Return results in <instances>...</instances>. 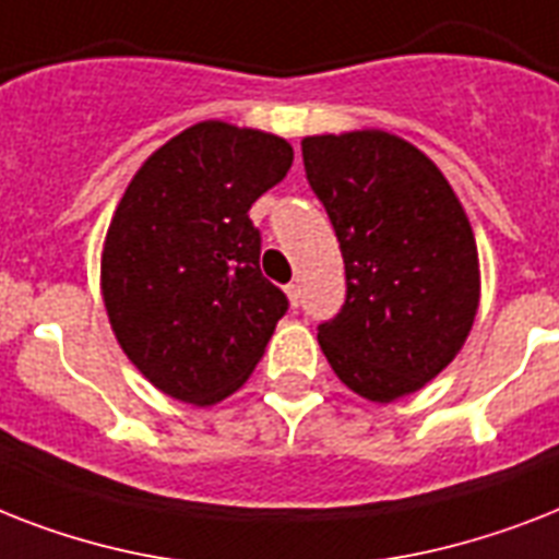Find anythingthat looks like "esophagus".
I'll use <instances>...</instances> for the list:
<instances>
[{
  "instance_id": "obj_1",
  "label": "esophagus",
  "mask_w": 559,
  "mask_h": 559,
  "mask_svg": "<svg viewBox=\"0 0 559 559\" xmlns=\"http://www.w3.org/2000/svg\"><path fill=\"white\" fill-rule=\"evenodd\" d=\"M287 296H289V305L293 307L301 305V284H298V281L287 284Z\"/></svg>"
}]
</instances>
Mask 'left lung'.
Segmentation results:
<instances>
[{
    "label": "left lung",
    "instance_id": "8db88e82",
    "mask_svg": "<svg viewBox=\"0 0 559 559\" xmlns=\"http://www.w3.org/2000/svg\"><path fill=\"white\" fill-rule=\"evenodd\" d=\"M301 156L345 261V301L319 324L324 357L377 403L424 389L476 319V237L459 197L397 135H313Z\"/></svg>",
    "mask_w": 559,
    "mask_h": 559
}]
</instances>
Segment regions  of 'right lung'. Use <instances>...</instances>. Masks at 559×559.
Here are the masks:
<instances>
[{"label": "right lung", "mask_w": 559, "mask_h": 559, "mask_svg": "<svg viewBox=\"0 0 559 559\" xmlns=\"http://www.w3.org/2000/svg\"><path fill=\"white\" fill-rule=\"evenodd\" d=\"M289 165L278 135L202 121L127 188L104 246V301L130 362L170 397L209 406L240 389L289 310L263 278L249 219Z\"/></svg>", "instance_id": "1"}]
</instances>
